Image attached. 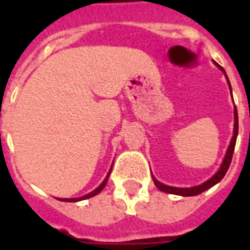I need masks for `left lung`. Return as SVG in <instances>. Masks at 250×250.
Returning a JSON list of instances; mask_svg holds the SVG:
<instances>
[{
  "label": "left lung",
  "instance_id": "1",
  "mask_svg": "<svg viewBox=\"0 0 250 250\" xmlns=\"http://www.w3.org/2000/svg\"><path fill=\"white\" fill-rule=\"evenodd\" d=\"M217 66L221 68L222 71L225 72V68L219 66L217 63ZM227 78V75H226ZM229 82V79H227ZM229 89H231V85H229ZM237 132H239V119H237V110L235 107V125H233V136H232V140H231V144H229V149H227V153H226V157L225 160H223V164H222L221 168L218 170V172L214 175L213 178L209 179L208 182L202 183L201 186H197V187H192V188H176V187H168V186H165L162 183H160L157 180L154 176H153V182L154 184L157 186V188L162 192H166V193H171V194H179V196H197V194L202 193L204 190L209 189L211 188L213 186H215L217 183H219L223 179V176L226 175L227 170H229V165H231V161H232V154H233V150H235V144H236V137H237Z\"/></svg>",
  "mask_w": 250,
  "mask_h": 250
}]
</instances>
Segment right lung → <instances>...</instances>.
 I'll list each match as a JSON object with an SVG mask.
<instances>
[{"mask_svg":"<svg viewBox=\"0 0 250 250\" xmlns=\"http://www.w3.org/2000/svg\"><path fill=\"white\" fill-rule=\"evenodd\" d=\"M111 171V170H110ZM110 171L109 174H107V176L105 178V180L100 184V187L98 188H96V189L93 190V192H90V193L85 194V196H83V197L80 198H58V200H61V201H64V202H76V201H80V200H86V198H90L93 197V196H96V194H98L100 192H101L102 189H104V187L106 186V183H107V179H109V175H110Z\"/></svg>","mask_w":250,"mask_h":250,"instance_id":"obj_1","label":"right lung"}]
</instances>
